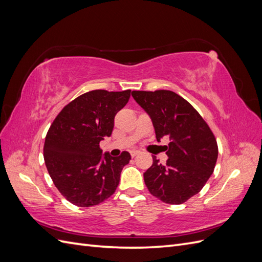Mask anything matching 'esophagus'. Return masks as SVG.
Returning a JSON list of instances; mask_svg holds the SVG:
<instances>
[{
  "mask_svg": "<svg viewBox=\"0 0 262 262\" xmlns=\"http://www.w3.org/2000/svg\"><path fill=\"white\" fill-rule=\"evenodd\" d=\"M130 153H131V156L134 157V156H137L138 154H140V150H138V149H132Z\"/></svg>",
  "mask_w": 262,
  "mask_h": 262,
  "instance_id": "1",
  "label": "esophagus"
}]
</instances>
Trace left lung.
I'll return each mask as SVG.
<instances>
[{"label": "left lung", "mask_w": 262, "mask_h": 262, "mask_svg": "<svg viewBox=\"0 0 262 262\" xmlns=\"http://www.w3.org/2000/svg\"><path fill=\"white\" fill-rule=\"evenodd\" d=\"M132 97L152 120L156 139L168 137L166 164H153L143 173L144 182L157 199L181 204L196 194L213 173L217 144L199 113L171 91H133Z\"/></svg>", "instance_id": "1"}]
</instances>
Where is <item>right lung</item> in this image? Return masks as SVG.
Masks as SVG:
<instances>
[{"label":"right lung","instance_id":"add662e5","mask_svg":"<svg viewBox=\"0 0 262 262\" xmlns=\"http://www.w3.org/2000/svg\"><path fill=\"white\" fill-rule=\"evenodd\" d=\"M131 91H92L61 110L47 133L43 157L61 194L77 207L89 208L114 194L131 155L102 154L99 142L110 137L115 116L130 99Z\"/></svg>","mask_w":262,"mask_h":262}]
</instances>
